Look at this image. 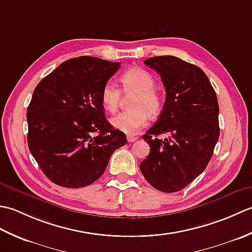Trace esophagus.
I'll list each match as a JSON object with an SVG mask.
<instances>
[{"instance_id": "obj_1", "label": "esophagus", "mask_w": 252, "mask_h": 252, "mask_svg": "<svg viewBox=\"0 0 252 252\" xmlns=\"http://www.w3.org/2000/svg\"><path fill=\"white\" fill-rule=\"evenodd\" d=\"M126 140H127V142H129V143H133V142H135L136 140H137V137L136 136H127L126 137Z\"/></svg>"}]
</instances>
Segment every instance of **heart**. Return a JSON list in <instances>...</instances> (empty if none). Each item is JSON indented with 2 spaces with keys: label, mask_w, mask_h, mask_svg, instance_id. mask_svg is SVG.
I'll use <instances>...</instances> for the list:
<instances>
[{
  "label": "heart",
  "mask_w": 252,
  "mask_h": 252,
  "mask_svg": "<svg viewBox=\"0 0 252 252\" xmlns=\"http://www.w3.org/2000/svg\"><path fill=\"white\" fill-rule=\"evenodd\" d=\"M123 93L134 95L131 100L132 110L121 112L111 119L115 129L126 134H135L148 122V116L156 117L162 108V98L155 89V78L152 73L141 68H131L121 76ZM101 104L109 112H115L122 103V91L116 83L108 81L101 90Z\"/></svg>",
  "instance_id": "b5f03b06"
}]
</instances>
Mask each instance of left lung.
<instances>
[{
  "mask_svg": "<svg viewBox=\"0 0 252 252\" xmlns=\"http://www.w3.org/2000/svg\"><path fill=\"white\" fill-rule=\"evenodd\" d=\"M165 89L158 121L143 135L151 147L140 164L144 178L163 192L183 189L203 172L220 136L215 89L199 67L175 56L147 58ZM169 134L160 140L157 136Z\"/></svg>",
  "mask_w": 252,
  "mask_h": 252,
  "instance_id": "1",
  "label": "left lung"
}]
</instances>
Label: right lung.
<instances>
[{
	"label": "right lung",
	"mask_w": 252,
	"mask_h": 252,
	"mask_svg": "<svg viewBox=\"0 0 252 252\" xmlns=\"http://www.w3.org/2000/svg\"><path fill=\"white\" fill-rule=\"evenodd\" d=\"M120 63L80 56L36 85L27 109L28 146L41 170L63 187L94 183L126 136L106 120L100 94Z\"/></svg>",
	"instance_id": "right-lung-1"
}]
</instances>
